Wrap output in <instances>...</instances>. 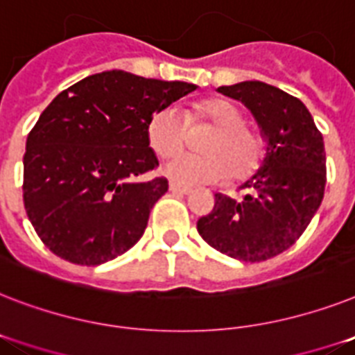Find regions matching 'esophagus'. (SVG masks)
<instances>
[{"mask_svg": "<svg viewBox=\"0 0 355 355\" xmlns=\"http://www.w3.org/2000/svg\"><path fill=\"white\" fill-rule=\"evenodd\" d=\"M169 189L173 193H180V195H189L191 193V187H186V186H180L177 182H169Z\"/></svg>", "mask_w": 355, "mask_h": 355, "instance_id": "34e87169", "label": "esophagus"}]
</instances>
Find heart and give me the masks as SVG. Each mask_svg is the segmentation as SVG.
I'll use <instances>...</instances> for the list:
<instances>
[{
	"mask_svg": "<svg viewBox=\"0 0 355 355\" xmlns=\"http://www.w3.org/2000/svg\"><path fill=\"white\" fill-rule=\"evenodd\" d=\"M209 129L197 142L198 155L173 158L168 175L184 184L244 182L261 169L266 157V140L259 129L246 123L244 112L226 98H202L191 103L186 116L164 107L149 118L148 142L158 158H171L184 151L189 132Z\"/></svg>",
	"mask_w": 355,
	"mask_h": 355,
	"instance_id": "1",
	"label": "heart"
}]
</instances>
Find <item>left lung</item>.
<instances>
[{
    "label": "left lung",
    "instance_id": "obj_1",
    "mask_svg": "<svg viewBox=\"0 0 355 355\" xmlns=\"http://www.w3.org/2000/svg\"><path fill=\"white\" fill-rule=\"evenodd\" d=\"M218 91L253 112L266 138V157L244 182L246 195L235 200L217 193L197 230L227 257L268 261L295 244L321 206L327 184L322 135L304 103L273 85L243 82Z\"/></svg>",
    "mask_w": 355,
    "mask_h": 355
}]
</instances>
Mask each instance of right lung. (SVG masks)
I'll return each instance as SVG.
<instances>
[{
  "label": "right lung",
  "instance_id": "1",
  "mask_svg": "<svg viewBox=\"0 0 355 355\" xmlns=\"http://www.w3.org/2000/svg\"><path fill=\"white\" fill-rule=\"evenodd\" d=\"M123 71L83 78L40 114L23 155V204L37 237L58 257L96 266L140 241L168 191L155 171L149 118L195 91Z\"/></svg>",
  "mask_w": 355,
  "mask_h": 355
}]
</instances>
